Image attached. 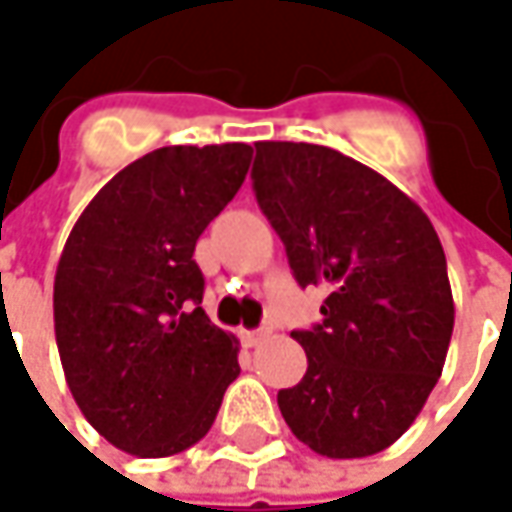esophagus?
<instances>
[{"instance_id": "esophagus-1", "label": "esophagus", "mask_w": 512, "mask_h": 512, "mask_svg": "<svg viewBox=\"0 0 512 512\" xmlns=\"http://www.w3.org/2000/svg\"><path fill=\"white\" fill-rule=\"evenodd\" d=\"M270 336V327H256V330H242V339H245L247 347H256V344H262Z\"/></svg>"}]
</instances>
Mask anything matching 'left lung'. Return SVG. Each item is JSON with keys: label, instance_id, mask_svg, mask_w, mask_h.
<instances>
[{"label": "left lung", "instance_id": "left-lung-1", "mask_svg": "<svg viewBox=\"0 0 512 512\" xmlns=\"http://www.w3.org/2000/svg\"><path fill=\"white\" fill-rule=\"evenodd\" d=\"M253 190L302 287L327 290L322 322L290 336L307 373L279 390L299 442L364 459L396 442L442 376L453 290L427 213L382 173L307 142H256Z\"/></svg>", "mask_w": 512, "mask_h": 512}]
</instances>
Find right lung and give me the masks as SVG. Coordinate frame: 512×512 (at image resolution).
I'll list each match as a JSON object with an SVG mask.
<instances>
[{
    "label": "right lung",
    "instance_id": "right-lung-1",
    "mask_svg": "<svg viewBox=\"0 0 512 512\" xmlns=\"http://www.w3.org/2000/svg\"><path fill=\"white\" fill-rule=\"evenodd\" d=\"M253 150L170 145L119 170L82 210L53 279L62 370L113 447L162 459L205 439L239 342L202 310L193 250L239 193Z\"/></svg>",
    "mask_w": 512,
    "mask_h": 512
}]
</instances>
